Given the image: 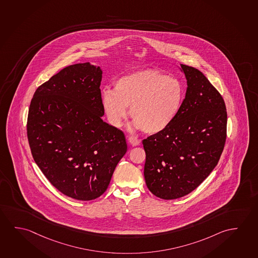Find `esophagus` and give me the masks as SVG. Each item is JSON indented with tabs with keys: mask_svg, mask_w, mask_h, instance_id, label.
Instances as JSON below:
<instances>
[{
	"mask_svg": "<svg viewBox=\"0 0 258 258\" xmlns=\"http://www.w3.org/2000/svg\"><path fill=\"white\" fill-rule=\"evenodd\" d=\"M128 141H129V143L131 144L132 146H138L141 143V140L135 138V137H129Z\"/></svg>",
	"mask_w": 258,
	"mask_h": 258,
	"instance_id": "1",
	"label": "esophagus"
}]
</instances>
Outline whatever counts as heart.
<instances>
[{
  "label": "heart",
  "mask_w": 258,
  "mask_h": 258,
  "mask_svg": "<svg viewBox=\"0 0 258 258\" xmlns=\"http://www.w3.org/2000/svg\"><path fill=\"white\" fill-rule=\"evenodd\" d=\"M184 98L183 83L156 70L125 74L103 90L101 104L108 122L121 126L128 115L134 126L148 135L166 130L179 114Z\"/></svg>",
  "instance_id": "obj_1"
}]
</instances>
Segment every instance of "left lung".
<instances>
[{"label":"left lung","instance_id":"left-lung-1","mask_svg":"<svg viewBox=\"0 0 258 258\" xmlns=\"http://www.w3.org/2000/svg\"><path fill=\"white\" fill-rule=\"evenodd\" d=\"M180 66L187 89L179 114L166 130L143 141L147 187L165 200L197 188L216 167L227 136L221 95L199 70Z\"/></svg>","mask_w":258,"mask_h":258}]
</instances>
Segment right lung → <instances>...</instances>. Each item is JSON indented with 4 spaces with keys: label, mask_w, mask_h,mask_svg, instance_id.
I'll list each match as a JSON object with an SVG mask.
<instances>
[{
    "label": "right lung",
    "mask_w": 258,
    "mask_h": 258,
    "mask_svg": "<svg viewBox=\"0 0 258 258\" xmlns=\"http://www.w3.org/2000/svg\"><path fill=\"white\" fill-rule=\"evenodd\" d=\"M102 70L67 66L38 87L27 134L33 158L55 188L76 200L100 197L127 151L123 132L103 121Z\"/></svg>",
    "instance_id": "add662e5"
}]
</instances>
